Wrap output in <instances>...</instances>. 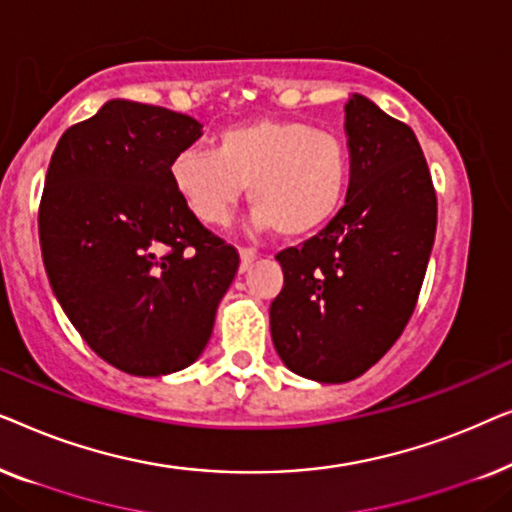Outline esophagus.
<instances>
[{"mask_svg":"<svg viewBox=\"0 0 512 512\" xmlns=\"http://www.w3.org/2000/svg\"><path fill=\"white\" fill-rule=\"evenodd\" d=\"M258 258V254L254 249H247V247H240V272H247L251 268V263H254Z\"/></svg>","mask_w":512,"mask_h":512,"instance_id":"obj_1","label":"esophagus"}]
</instances>
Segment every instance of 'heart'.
<instances>
[{"mask_svg":"<svg viewBox=\"0 0 512 512\" xmlns=\"http://www.w3.org/2000/svg\"><path fill=\"white\" fill-rule=\"evenodd\" d=\"M174 191L200 223L219 226L249 188L258 228L303 240L326 228L345 205L352 151L338 132L305 121L235 125L216 137L214 151L186 146L170 160Z\"/></svg>","mask_w":512,"mask_h":512,"instance_id":"1","label":"heart"}]
</instances>
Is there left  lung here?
Segmentation results:
<instances>
[{"label":"left lung","mask_w":512,"mask_h":512,"mask_svg":"<svg viewBox=\"0 0 512 512\" xmlns=\"http://www.w3.org/2000/svg\"><path fill=\"white\" fill-rule=\"evenodd\" d=\"M352 184L340 214L275 256L284 286L270 333L286 368L349 382L375 366L415 312L436 237V188L415 132L366 97L345 104Z\"/></svg>","instance_id":"8db88e82"}]
</instances>
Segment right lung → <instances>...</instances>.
I'll list each match as a JSON object with an SVG mask.
<instances>
[{"instance_id":"add662e5","label":"right lung","mask_w":512,"mask_h":512,"mask_svg":"<svg viewBox=\"0 0 512 512\" xmlns=\"http://www.w3.org/2000/svg\"><path fill=\"white\" fill-rule=\"evenodd\" d=\"M200 128L177 111L111 100L60 137L48 165L46 275L88 347L128 375L191 366L240 265L170 181V160Z\"/></svg>"}]
</instances>
